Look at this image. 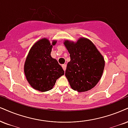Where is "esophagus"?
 <instances>
[{
	"label": "esophagus",
	"instance_id": "1",
	"mask_svg": "<svg viewBox=\"0 0 128 128\" xmlns=\"http://www.w3.org/2000/svg\"><path fill=\"white\" fill-rule=\"evenodd\" d=\"M62 68H63V69H64V71H65L66 69V64H62Z\"/></svg>",
	"mask_w": 128,
	"mask_h": 128
}]
</instances>
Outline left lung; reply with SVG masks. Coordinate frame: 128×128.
Segmentation results:
<instances>
[{
    "mask_svg": "<svg viewBox=\"0 0 128 128\" xmlns=\"http://www.w3.org/2000/svg\"><path fill=\"white\" fill-rule=\"evenodd\" d=\"M70 54L65 76L74 90L85 92L90 90L98 82L104 68L103 57L95 45L86 38L76 42L64 41Z\"/></svg>",
    "mask_w": 128,
    "mask_h": 128,
    "instance_id": "obj_1",
    "label": "left lung"
}]
</instances>
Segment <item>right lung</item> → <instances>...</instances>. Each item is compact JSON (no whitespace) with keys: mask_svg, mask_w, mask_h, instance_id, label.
I'll use <instances>...</instances> for the list:
<instances>
[{"mask_svg":"<svg viewBox=\"0 0 128 128\" xmlns=\"http://www.w3.org/2000/svg\"><path fill=\"white\" fill-rule=\"evenodd\" d=\"M48 39L38 40L31 47L24 64V73L28 83L38 91L45 92L52 90L56 80L64 75V70L58 61L52 58L53 46Z\"/></svg>","mask_w":128,"mask_h":128,"instance_id":"1","label":"right lung"}]
</instances>
